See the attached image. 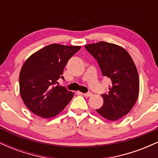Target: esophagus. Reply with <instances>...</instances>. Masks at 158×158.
<instances>
[{
  "label": "esophagus",
  "instance_id": "34e87169",
  "mask_svg": "<svg viewBox=\"0 0 158 158\" xmlns=\"http://www.w3.org/2000/svg\"><path fill=\"white\" fill-rule=\"evenodd\" d=\"M82 94V95L85 97H89L90 96H92V94L90 93V92L89 93H85V94Z\"/></svg>",
  "mask_w": 158,
  "mask_h": 158
}]
</instances>
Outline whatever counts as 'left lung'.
Segmentation results:
<instances>
[{
  "mask_svg": "<svg viewBox=\"0 0 158 158\" xmlns=\"http://www.w3.org/2000/svg\"><path fill=\"white\" fill-rule=\"evenodd\" d=\"M85 49L97 60L102 75L109 78L108 94L102 95L103 106L97 111L109 121H116L132 109L139 96V75L133 59L119 45L99 41Z\"/></svg>",
  "mask_w": 158,
  "mask_h": 158,
  "instance_id": "obj_1",
  "label": "left lung"
}]
</instances>
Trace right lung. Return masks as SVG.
Wrapping results in <instances>:
<instances>
[{"mask_svg":"<svg viewBox=\"0 0 158 158\" xmlns=\"http://www.w3.org/2000/svg\"><path fill=\"white\" fill-rule=\"evenodd\" d=\"M80 46L52 44L32 54L19 75L20 94L32 113L42 118L56 117L73 97V93L59 86L63 70Z\"/></svg>","mask_w":158,"mask_h":158,"instance_id":"add662e5","label":"right lung"}]
</instances>
